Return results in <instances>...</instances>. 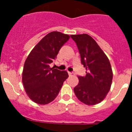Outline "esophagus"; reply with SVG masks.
I'll return each instance as SVG.
<instances>
[{
	"instance_id": "1",
	"label": "esophagus",
	"mask_w": 132,
	"mask_h": 132,
	"mask_svg": "<svg viewBox=\"0 0 132 132\" xmlns=\"http://www.w3.org/2000/svg\"><path fill=\"white\" fill-rule=\"evenodd\" d=\"M68 75L70 76H71V75H73V73H71V72H70V71H68Z\"/></svg>"
}]
</instances>
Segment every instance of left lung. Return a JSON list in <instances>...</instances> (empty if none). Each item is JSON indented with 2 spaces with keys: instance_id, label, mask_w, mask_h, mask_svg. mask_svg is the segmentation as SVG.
<instances>
[{
  "instance_id": "1",
  "label": "left lung",
  "mask_w": 132,
  "mask_h": 132,
  "mask_svg": "<svg viewBox=\"0 0 132 132\" xmlns=\"http://www.w3.org/2000/svg\"><path fill=\"white\" fill-rule=\"evenodd\" d=\"M70 36L77 44L81 62L87 71L84 77L78 76L79 82L75 87V94L85 104H98L105 99L111 87L113 73L110 61L89 35L83 34Z\"/></svg>"
}]
</instances>
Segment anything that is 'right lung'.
<instances>
[{"label": "right lung", "mask_w": 132, "mask_h": 132, "mask_svg": "<svg viewBox=\"0 0 132 132\" xmlns=\"http://www.w3.org/2000/svg\"><path fill=\"white\" fill-rule=\"evenodd\" d=\"M70 36L57 31L46 34L26 59L22 83L28 96L38 104L46 105L58 95L63 82L69 77L66 71L50 68L59 51Z\"/></svg>", "instance_id": "obj_1"}]
</instances>
